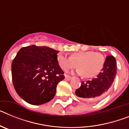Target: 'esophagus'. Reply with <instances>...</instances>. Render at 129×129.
Returning <instances> with one entry per match:
<instances>
[{"instance_id": "esophagus-1", "label": "esophagus", "mask_w": 129, "mask_h": 129, "mask_svg": "<svg viewBox=\"0 0 129 129\" xmlns=\"http://www.w3.org/2000/svg\"><path fill=\"white\" fill-rule=\"evenodd\" d=\"M65 79L67 81H70L72 79V77H70V76H67V75H65Z\"/></svg>"}]
</instances>
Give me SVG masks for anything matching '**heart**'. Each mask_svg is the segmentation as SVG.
Segmentation results:
<instances>
[{
    "label": "heart",
    "instance_id": "1",
    "mask_svg": "<svg viewBox=\"0 0 129 129\" xmlns=\"http://www.w3.org/2000/svg\"><path fill=\"white\" fill-rule=\"evenodd\" d=\"M59 67L64 71L79 67L77 72L86 78H92L101 72L105 64L103 55L94 51H80L72 53L67 57L62 53H59L57 57Z\"/></svg>",
    "mask_w": 129,
    "mask_h": 129
}]
</instances>
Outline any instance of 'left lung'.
Listing matches in <instances>:
<instances>
[{
    "label": "left lung",
    "mask_w": 129,
    "mask_h": 129,
    "mask_svg": "<svg viewBox=\"0 0 129 129\" xmlns=\"http://www.w3.org/2000/svg\"><path fill=\"white\" fill-rule=\"evenodd\" d=\"M117 70L114 57L107 56L104 67L95 78L81 81V85L76 90L77 96L91 101H96L104 98L109 92Z\"/></svg>",
    "instance_id": "obj_1"
}]
</instances>
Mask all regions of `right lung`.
Returning a JSON list of instances; mask_svg holds the SVG:
<instances>
[{"label":"right lung","instance_id":"right-lung-1","mask_svg":"<svg viewBox=\"0 0 129 129\" xmlns=\"http://www.w3.org/2000/svg\"><path fill=\"white\" fill-rule=\"evenodd\" d=\"M59 51L31 45L21 48L11 64L13 86L26 102L39 105L51 101L64 78L57 57Z\"/></svg>","mask_w":129,"mask_h":129}]
</instances>
